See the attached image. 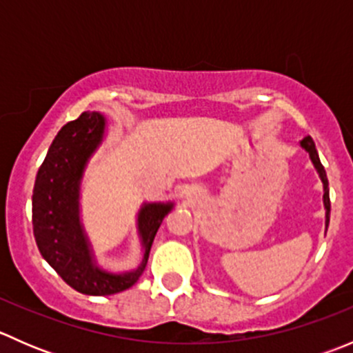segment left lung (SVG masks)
Here are the masks:
<instances>
[{
	"mask_svg": "<svg viewBox=\"0 0 353 353\" xmlns=\"http://www.w3.org/2000/svg\"><path fill=\"white\" fill-rule=\"evenodd\" d=\"M301 147L304 148L305 152L309 154V159H311L312 165L314 169L318 170L319 177H321V183H323V190H325V194H323V203H325V210H326V229H328V223H330V188H328V177H326V170L323 167L321 160H319L318 150H316V145L312 141L311 137H305L304 140H301Z\"/></svg>",
	"mask_w": 353,
	"mask_h": 353,
	"instance_id": "8db88e82",
	"label": "left lung"
}]
</instances>
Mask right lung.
<instances>
[{
  "mask_svg": "<svg viewBox=\"0 0 353 353\" xmlns=\"http://www.w3.org/2000/svg\"><path fill=\"white\" fill-rule=\"evenodd\" d=\"M105 117L81 112L59 130L39 167L32 194V225L42 258L59 276L85 295H112L133 287L147 266L152 243L174 203H143L138 212V236L143 259L131 272L110 273L95 261L80 220V188L88 160L104 140Z\"/></svg>",
  "mask_w": 353,
  "mask_h": 353,
  "instance_id": "obj_1",
  "label": "right lung"
}]
</instances>
